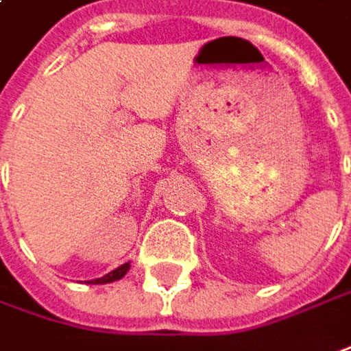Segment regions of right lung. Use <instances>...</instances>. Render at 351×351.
<instances>
[{"mask_svg":"<svg viewBox=\"0 0 351 351\" xmlns=\"http://www.w3.org/2000/svg\"><path fill=\"white\" fill-rule=\"evenodd\" d=\"M128 271H130V263H123V265H119L117 269H114L112 273H108V275H104V277H99V279H96V281H90V282H92V285H106V282L119 281Z\"/></svg>","mask_w":351,"mask_h":351,"instance_id":"obj_1","label":"right lung"}]
</instances>
